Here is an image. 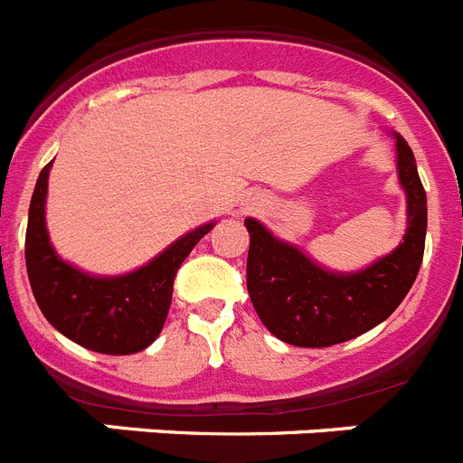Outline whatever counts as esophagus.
Instances as JSON below:
<instances>
[{
  "instance_id": "1",
  "label": "esophagus",
  "mask_w": 463,
  "mask_h": 463,
  "mask_svg": "<svg viewBox=\"0 0 463 463\" xmlns=\"http://www.w3.org/2000/svg\"><path fill=\"white\" fill-rule=\"evenodd\" d=\"M255 206H261V202H255V199H252V202L248 203V208H255Z\"/></svg>"
}]
</instances>
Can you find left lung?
Masks as SVG:
<instances>
[{
    "label": "left lung",
    "mask_w": 463,
    "mask_h": 463,
    "mask_svg": "<svg viewBox=\"0 0 463 463\" xmlns=\"http://www.w3.org/2000/svg\"><path fill=\"white\" fill-rule=\"evenodd\" d=\"M396 174L406 192V234L390 255L359 271H331L298 245L273 236L260 220L245 218L250 234L248 294L273 336L298 347H329L357 338L399 308L422 267L427 239V192L415 155L401 134Z\"/></svg>",
    "instance_id": "obj_1"
}]
</instances>
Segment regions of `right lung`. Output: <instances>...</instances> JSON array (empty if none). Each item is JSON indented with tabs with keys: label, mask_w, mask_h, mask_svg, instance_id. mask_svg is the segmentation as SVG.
I'll return each mask as SVG.
<instances>
[{
	"label": "right lung",
	"mask_w": 463,
	"mask_h": 463,
	"mask_svg": "<svg viewBox=\"0 0 463 463\" xmlns=\"http://www.w3.org/2000/svg\"><path fill=\"white\" fill-rule=\"evenodd\" d=\"M51 166L52 162L39 174L24 236V261L36 304L62 336L92 353H141L165 326L175 273L215 222L192 229L148 264L129 273H88L57 255L48 236L46 196Z\"/></svg>",
	"instance_id": "add662e5"
}]
</instances>
